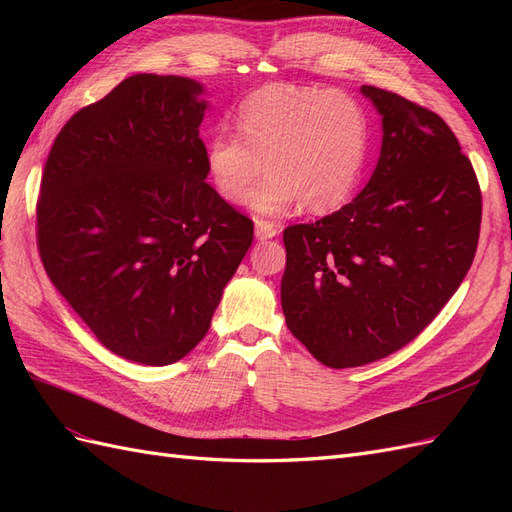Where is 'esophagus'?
Returning a JSON list of instances; mask_svg holds the SVG:
<instances>
[{"mask_svg":"<svg viewBox=\"0 0 512 512\" xmlns=\"http://www.w3.org/2000/svg\"><path fill=\"white\" fill-rule=\"evenodd\" d=\"M277 232H280V226L269 222V220H256V237L260 241H267V239H273Z\"/></svg>","mask_w":512,"mask_h":512,"instance_id":"obj_1","label":"esophagus"}]
</instances>
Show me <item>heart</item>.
I'll return each mask as SVG.
<instances>
[{
	"mask_svg": "<svg viewBox=\"0 0 512 512\" xmlns=\"http://www.w3.org/2000/svg\"><path fill=\"white\" fill-rule=\"evenodd\" d=\"M237 130H215L205 166L215 190L230 203L277 215L303 203L312 213L342 207L359 185L371 143L367 108L344 91L269 85L247 96Z\"/></svg>",
	"mask_w": 512,
	"mask_h": 512,
	"instance_id": "1",
	"label": "heart"
}]
</instances>
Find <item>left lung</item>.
I'll return each instance as SVG.
<instances>
[{"instance_id":"left-lung-1","label":"left lung","mask_w":512,"mask_h":512,"mask_svg":"<svg viewBox=\"0 0 512 512\" xmlns=\"http://www.w3.org/2000/svg\"><path fill=\"white\" fill-rule=\"evenodd\" d=\"M382 115V149L363 192L284 230L282 309L290 333L333 369L410 344L453 297L478 245L483 196L446 121L363 85Z\"/></svg>"}]
</instances>
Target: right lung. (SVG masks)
Here are the masks:
<instances>
[{
	"label": "right lung",
	"instance_id": "obj_1",
	"mask_svg": "<svg viewBox=\"0 0 512 512\" xmlns=\"http://www.w3.org/2000/svg\"><path fill=\"white\" fill-rule=\"evenodd\" d=\"M196 81L132 74L74 113L36 203L44 271L98 342L170 365L209 331L254 222L215 192Z\"/></svg>",
	"mask_w": 512,
	"mask_h": 512
}]
</instances>
